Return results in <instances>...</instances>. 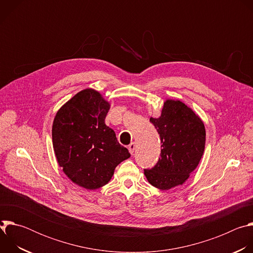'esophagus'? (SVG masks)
I'll list each match as a JSON object with an SVG mask.
<instances>
[{
	"mask_svg": "<svg viewBox=\"0 0 253 253\" xmlns=\"http://www.w3.org/2000/svg\"><path fill=\"white\" fill-rule=\"evenodd\" d=\"M135 148H136V144L134 143V142H132L130 145L128 146V149H129V152L131 153V154H133L134 153V151H135Z\"/></svg>",
	"mask_w": 253,
	"mask_h": 253,
	"instance_id": "obj_1",
	"label": "esophagus"
}]
</instances>
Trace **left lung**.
I'll use <instances>...</instances> for the list:
<instances>
[{
  "mask_svg": "<svg viewBox=\"0 0 253 253\" xmlns=\"http://www.w3.org/2000/svg\"><path fill=\"white\" fill-rule=\"evenodd\" d=\"M160 136L161 158L145 169L148 182L169 190L182 185L198 166L205 148V127L201 118L180 100L166 99L159 118H150Z\"/></svg>",
  "mask_w": 253,
  "mask_h": 253,
  "instance_id": "8db88e82",
  "label": "left lung"
}]
</instances>
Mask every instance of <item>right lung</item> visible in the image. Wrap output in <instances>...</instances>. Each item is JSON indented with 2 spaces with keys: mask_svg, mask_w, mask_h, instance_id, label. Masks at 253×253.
I'll use <instances>...</instances> for the list:
<instances>
[{
  "mask_svg": "<svg viewBox=\"0 0 253 253\" xmlns=\"http://www.w3.org/2000/svg\"><path fill=\"white\" fill-rule=\"evenodd\" d=\"M110 103L92 88L67 101L53 121L55 156L66 176L80 187L95 190L110 181L115 168L130 157L115 132L106 126Z\"/></svg>",
  "mask_w": 253,
  "mask_h": 253,
  "instance_id": "right-lung-1",
  "label": "right lung"
}]
</instances>
